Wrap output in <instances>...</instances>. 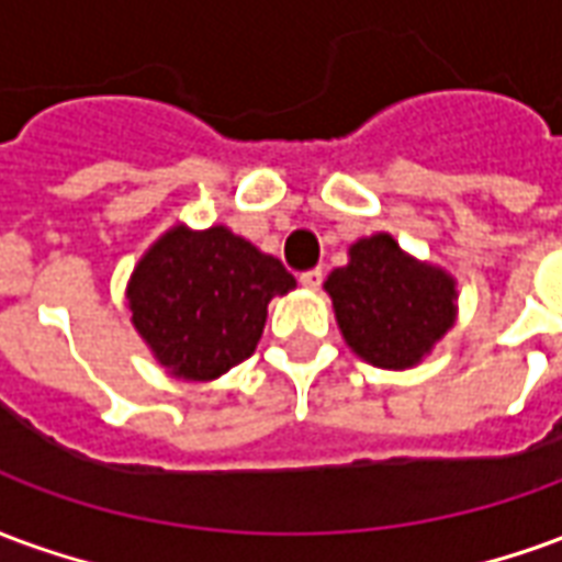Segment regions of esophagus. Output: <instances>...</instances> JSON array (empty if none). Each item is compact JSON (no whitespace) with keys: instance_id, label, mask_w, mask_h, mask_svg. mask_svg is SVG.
<instances>
[{"instance_id":"obj_1","label":"esophagus","mask_w":562,"mask_h":562,"mask_svg":"<svg viewBox=\"0 0 562 562\" xmlns=\"http://www.w3.org/2000/svg\"><path fill=\"white\" fill-rule=\"evenodd\" d=\"M301 285L310 289V292H316L318 285H322V270H304V273H301Z\"/></svg>"}]
</instances>
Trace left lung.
I'll return each instance as SVG.
<instances>
[{"instance_id": "1", "label": "left lung", "mask_w": 562, "mask_h": 562, "mask_svg": "<svg viewBox=\"0 0 562 562\" xmlns=\"http://www.w3.org/2000/svg\"><path fill=\"white\" fill-rule=\"evenodd\" d=\"M325 292L349 349L385 370L422 364L458 318L454 277L406 256L385 232L355 240L349 265L330 273Z\"/></svg>"}]
</instances>
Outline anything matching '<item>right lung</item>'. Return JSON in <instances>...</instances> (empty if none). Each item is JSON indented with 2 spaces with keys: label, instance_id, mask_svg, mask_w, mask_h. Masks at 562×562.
<instances>
[{
  "label": "right lung",
  "instance_id": "right-lung-1",
  "mask_svg": "<svg viewBox=\"0 0 562 562\" xmlns=\"http://www.w3.org/2000/svg\"><path fill=\"white\" fill-rule=\"evenodd\" d=\"M292 289L280 258L225 225H173L135 265L126 297L153 358L171 376L210 382L256 352L270 297Z\"/></svg>",
  "mask_w": 562,
  "mask_h": 562
}]
</instances>
